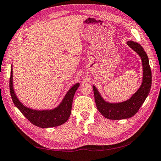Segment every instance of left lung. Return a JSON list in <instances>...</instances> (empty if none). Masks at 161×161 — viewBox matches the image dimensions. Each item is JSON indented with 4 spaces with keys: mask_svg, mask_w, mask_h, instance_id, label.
<instances>
[{
    "mask_svg": "<svg viewBox=\"0 0 161 161\" xmlns=\"http://www.w3.org/2000/svg\"><path fill=\"white\" fill-rule=\"evenodd\" d=\"M127 44L140 56L142 60L143 71L142 84L137 91L132 94L130 98L126 101L116 103H111L104 100L99 94L97 89L93 85L97 108L105 118L109 119L118 120L127 119L134 116L148 96L151 88L152 74L146 52L141 45L132 41L127 42Z\"/></svg>",
    "mask_w": 161,
    "mask_h": 161,
    "instance_id": "1",
    "label": "left lung"
}]
</instances>
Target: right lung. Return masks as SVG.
Instances as JSON below:
<instances>
[{"instance_id":"right-lung-1","label":"right lung","mask_w":161,"mask_h":161,"mask_svg":"<svg viewBox=\"0 0 161 161\" xmlns=\"http://www.w3.org/2000/svg\"><path fill=\"white\" fill-rule=\"evenodd\" d=\"M10 92L12 100L15 106L21 111V113L34 124V125L42 127V128H48L62 125L68 120L71 112V106L74 96L80 86V83H76L71 86L62 101L57 108L52 109H44L38 110L27 108L24 105L19 98L17 97L14 92V85H13V68H11V77H10Z\"/></svg>"}]
</instances>
